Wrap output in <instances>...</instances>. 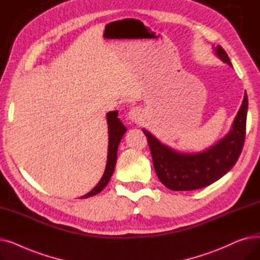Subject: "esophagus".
I'll return each instance as SVG.
<instances>
[{
    "mask_svg": "<svg viewBox=\"0 0 260 260\" xmlns=\"http://www.w3.org/2000/svg\"><path fill=\"white\" fill-rule=\"evenodd\" d=\"M127 117L132 122H139L142 118V114L138 107H133L128 112Z\"/></svg>",
    "mask_w": 260,
    "mask_h": 260,
    "instance_id": "1",
    "label": "esophagus"
}]
</instances>
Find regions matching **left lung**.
Listing matches in <instances>:
<instances>
[{"instance_id":"8db88e82","label":"left lung","mask_w":260,"mask_h":260,"mask_svg":"<svg viewBox=\"0 0 260 260\" xmlns=\"http://www.w3.org/2000/svg\"><path fill=\"white\" fill-rule=\"evenodd\" d=\"M217 57L233 66L224 49L214 48ZM248 95L226 136L200 153H182L160 142L153 134L143 128L151 149L154 168L160 181L172 190H193L206 187L220 179L234 167L242 151L247 124Z\"/></svg>"}]
</instances>
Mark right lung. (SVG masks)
I'll list each match as a JSON object with an SVG mask.
<instances>
[{
    "mask_svg": "<svg viewBox=\"0 0 260 260\" xmlns=\"http://www.w3.org/2000/svg\"><path fill=\"white\" fill-rule=\"evenodd\" d=\"M106 120H107V126H108V154H107V162H106L105 171L99 183L95 185L89 193L85 194L84 196H81L80 197L81 199L88 198L99 194L101 190L107 185L115 170L118 146L123 137V135L126 133V127L123 125V123L118 118L117 111L108 112L106 114Z\"/></svg>",
    "mask_w": 260,
    "mask_h": 260,
    "instance_id": "1",
    "label": "right lung"
}]
</instances>
